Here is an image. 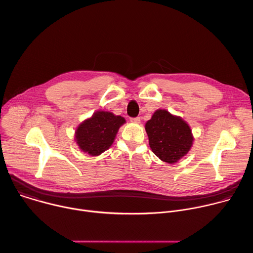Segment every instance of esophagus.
I'll use <instances>...</instances> for the list:
<instances>
[{"label": "esophagus", "mask_w": 253, "mask_h": 253, "mask_svg": "<svg viewBox=\"0 0 253 253\" xmlns=\"http://www.w3.org/2000/svg\"><path fill=\"white\" fill-rule=\"evenodd\" d=\"M130 121L133 123H140V117H134V118H130Z\"/></svg>", "instance_id": "esophagus-1"}]
</instances>
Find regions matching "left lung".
<instances>
[{
    "label": "left lung",
    "mask_w": 253,
    "mask_h": 253,
    "mask_svg": "<svg viewBox=\"0 0 253 253\" xmlns=\"http://www.w3.org/2000/svg\"><path fill=\"white\" fill-rule=\"evenodd\" d=\"M145 129L153 153L169 164L186 155L192 146L193 136L188 124L166 110H157Z\"/></svg>",
    "instance_id": "8db88e82"
}]
</instances>
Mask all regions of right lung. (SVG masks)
<instances>
[{"label": "right lung", "mask_w": 253, "mask_h": 253, "mask_svg": "<svg viewBox=\"0 0 253 253\" xmlns=\"http://www.w3.org/2000/svg\"><path fill=\"white\" fill-rule=\"evenodd\" d=\"M124 123L125 119L121 116L97 111L76 130V141L80 149L92 156L100 155L112 145L118 129Z\"/></svg>", "instance_id": "right-lung-1"}]
</instances>
